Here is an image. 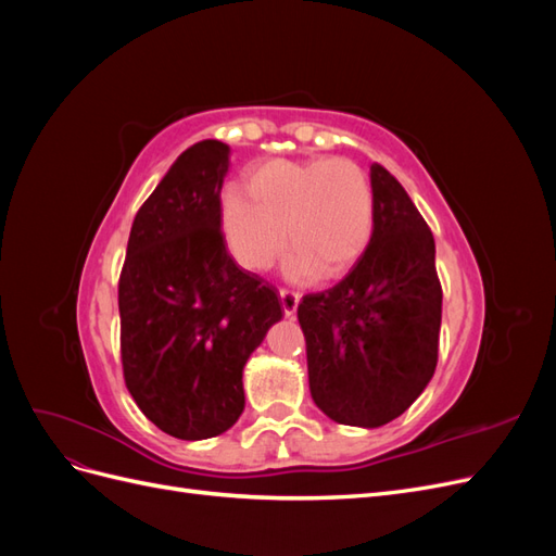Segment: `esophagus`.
Here are the masks:
<instances>
[{
	"label": "esophagus",
	"instance_id": "obj_1",
	"mask_svg": "<svg viewBox=\"0 0 556 556\" xmlns=\"http://www.w3.org/2000/svg\"><path fill=\"white\" fill-rule=\"evenodd\" d=\"M280 304H282V311L288 317H292L296 313V306H299V294L294 290H288L282 288L280 290Z\"/></svg>",
	"mask_w": 556,
	"mask_h": 556
}]
</instances>
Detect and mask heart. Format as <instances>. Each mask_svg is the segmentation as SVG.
Wrapping results in <instances>:
<instances>
[{
    "label": "heart",
    "instance_id": "heart-1",
    "mask_svg": "<svg viewBox=\"0 0 556 556\" xmlns=\"http://www.w3.org/2000/svg\"><path fill=\"white\" fill-rule=\"evenodd\" d=\"M223 225L231 255L250 271H264L290 243V278L333 280L371 243L376 192L352 160H268L248 176L245 194L225 197Z\"/></svg>",
    "mask_w": 556,
    "mask_h": 556
}]
</instances>
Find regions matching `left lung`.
<instances>
[{"mask_svg": "<svg viewBox=\"0 0 556 556\" xmlns=\"http://www.w3.org/2000/svg\"><path fill=\"white\" fill-rule=\"evenodd\" d=\"M376 227L362 260L296 308L315 406L339 425L376 429L425 392L435 362L443 290L435 243L408 192L371 166Z\"/></svg>", "mask_w": 556, "mask_h": 556, "instance_id": "1", "label": "left lung"}]
</instances>
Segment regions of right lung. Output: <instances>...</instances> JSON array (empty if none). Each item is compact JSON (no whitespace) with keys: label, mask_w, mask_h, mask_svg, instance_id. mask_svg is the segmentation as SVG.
<instances>
[{"label":"right lung","mask_w":556,"mask_h":556,"mask_svg":"<svg viewBox=\"0 0 556 556\" xmlns=\"http://www.w3.org/2000/svg\"><path fill=\"white\" fill-rule=\"evenodd\" d=\"M229 146L199 141L139 208L117 282L125 384L180 441L220 435L245 408L243 366L282 317L276 290L231 260L220 231Z\"/></svg>","instance_id":"obj_1"}]
</instances>
